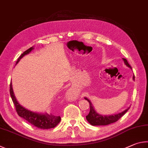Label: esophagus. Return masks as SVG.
<instances>
[{"mask_svg":"<svg viewBox=\"0 0 148 148\" xmlns=\"http://www.w3.org/2000/svg\"><path fill=\"white\" fill-rule=\"evenodd\" d=\"M68 95H69L70 96H71V97H75L76 96H77V93L76 92H75V91H73V90H69V92H68Z\"/></svg>","mask_w":148,"mask_h":148,"instance_id":"obj_1","label":"esophagus"}]
</instances>
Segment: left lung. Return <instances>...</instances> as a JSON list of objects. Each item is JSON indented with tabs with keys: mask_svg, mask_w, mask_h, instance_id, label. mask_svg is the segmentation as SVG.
Segmentation results:
<instances>
[{
	"mask_svg": "<svg viewBox=\"0 0 148 148\" xmlns=\"http://www.w3.org/2000/svg\"><path fill=\"white\" fill-rule=\"evenodd\" d=\"M123 60L124 61V63H125L126 66L132 69V67L129 64L127 60L125 58H123ZM133 81H134V75L133 77ZM84 99L87 100L89 102L90 108V112L86 116V118L87 121L89 122V123L94 126L107 125H109V124H110V123H114V122H116V121H117L119 119L122 117V116L127 112V111L129 109V108H130V107H129L127 108H126L125 110H123V112L118 113V114H116L109 115V116H103V115L99 114H98L96 111L95 110L94 106L92 105L91 101H90L88 99L87 97H84Z\"/></svg>",
	"mask_w": 148,
	"mask_h": 148,
	"instance_id": "1",
	"label": "left lung"
}]
</instances>
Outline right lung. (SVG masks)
<instances>
[{
  "label": "right lung",
  "mask_w": 148,
  "mask_h": 148,
  "mask_svg": "<svg viewBox=\"0 0 148 148\" xmlns=\"http://www.w3.org/2000/svg\"><path fill=\"white\" fill-rule=\"evenodd\" d=\"M34 49V47H32L28 50L25 51L21 55L19 56V58L17 59L16 64L20 61L23 56L29 54L33 49ZM10 95H11L13 103L15 107L17 112L20 117L25 119L28 123L34 125L35 127L42 129H49L51 128H54L58 125L60 121L61 120L60 116H57L53 114H49L47 113H38L32 112V111L28 110L27 108L23 107L21 105L19 104V103L17 101L16 97L15 96L12 88V83L10 82Z\"/></svg>",
  "instance_id": "obj_1"
}]
</instances>
